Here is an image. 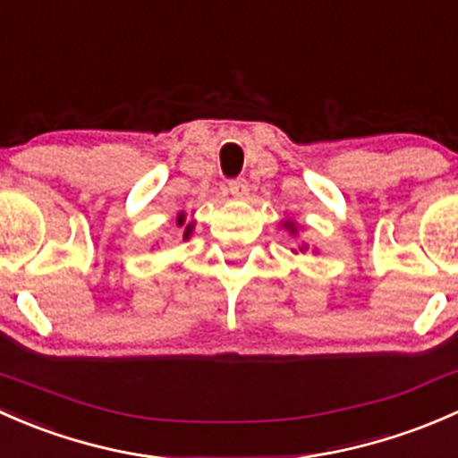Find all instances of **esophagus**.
Segmentation results:
<instances>
[{
    "label": "esophagus",
    "instance_id": "obj_1",
    "mask_svg": "<svg viewBox=\"0 0 458 458\" xmlns=\"http://www.w3.org/2000/svg\"><path fill=\"white\" fill-rule=\"evenodd\" d=\"M230 195H233L234 199H246L248 197L246 179H233V182H230Z\"/></svg>",
    "mask_w": 458,
    "mask_h": 458
}]
</instances>
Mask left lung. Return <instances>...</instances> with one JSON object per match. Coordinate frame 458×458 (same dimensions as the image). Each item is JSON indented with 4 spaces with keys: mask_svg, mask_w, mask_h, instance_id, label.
<instances>
[{
    "mask_svg": "<svg viewBox=\"0 0 458 458\" xmlns=\"http://www.w3.org/2000/svg\"><path fill=\"white\" fill-rule=\"evenodd\" d=\"M279 228L288 230L290 237H297V234H299V224H297V221H293V219H284V221H281V224H279ZM306 250H308L306 243H301V246H299V248H293L294 255H297V252H306Z\"/></svg>",
    "mask_w": 458,
    "mask_h": 458,
    "instance_id": "8db88e82",
    "label": "left lung"
}]
</instances>
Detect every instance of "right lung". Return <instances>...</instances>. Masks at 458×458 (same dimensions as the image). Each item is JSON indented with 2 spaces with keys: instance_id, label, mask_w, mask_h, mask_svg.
Returning a JSON list of instances; mask_svg holds the SVG:
<instances>
[{
  "instance_id": "add662e5",
  "label": "right lung",
  "mask_w": 458,
  "mask_h": 458,
  "mask_svg": "<svg viewBox=\"0 0 458 458\" xmlns=\"http://www.w3.org/2000/svg\"><path fill=\"white\" fill-rule=\"evenodd\" d=\"M195 224H197L195 219H191V221L186 219V212H179V215H177V219H174V225H177V228L182 230V239H183V242H188V239L192 237V230H195Z\"/></svg>"
}]
</instances>
